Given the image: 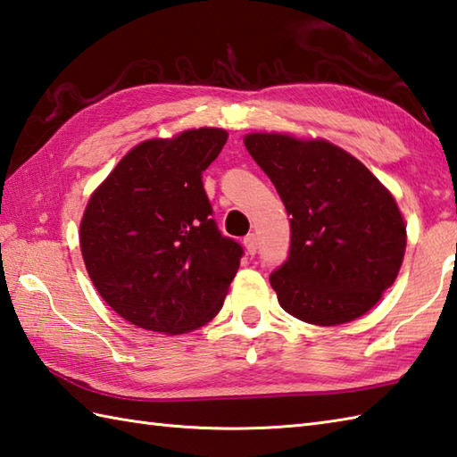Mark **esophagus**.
I'll list each match as a JSON object with an SVG mask.
<instances>
[{"label":"esophagus","instance_id":"esophagus-1","mask_svg":"<svg viewBox=\"0 0 457 457\" xmlns=\"http://www.w3.org/2000/svg\"><path fill=\"white\" fill-rule=\"evenodd\" d=\"M244 245L247 249L249 255H255L257 249H259V241H257V236L255 234H249L245 239H244Z\"/></svg>","mask_w":457,"mask_h":457}]
</instances>
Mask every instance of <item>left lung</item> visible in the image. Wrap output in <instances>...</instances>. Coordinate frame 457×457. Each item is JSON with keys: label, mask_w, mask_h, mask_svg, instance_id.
<instances>
[{"label": "left lung", "mask_w": 457, "mask_h": 457, "mask_svg": "<svg viewBox=\"0 0 457 457\" xmlns=\"http://www.w3.org/2000/svg\"><path fill=\"white\" fill-rule=\"evenodd\" d=\"M244 143L290 213L288 261L269 278L280 308L314 326L369 312L404 259L406 223L391 190L326 139L255 131Z\"/></svg>", "instance_id": "1"}]
</instances>
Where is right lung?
<instances>
[{"label":"right lung","instance_id":"1","mask_svg":"<svg viewBox=\"0 0 457 457\" xmlns=\"http://www.w3.org/2000/svg\"><path fill=\"white\" fill-rule=\"evenodd\" d=\"M228 131L184 129L135 145L92 192L80 251L100 296L123 320L177 336L220 312L244 249L210 218L202 172Z\"/></svg>","mask_w":457,"mask_h":457}]
</instances>
